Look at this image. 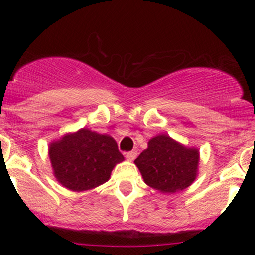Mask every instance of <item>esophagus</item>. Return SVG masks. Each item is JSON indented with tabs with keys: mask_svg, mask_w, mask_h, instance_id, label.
<instances>
[{
	"mask_svg": "<svg viewBox=\"0 0 255 255\" xmlns=\"http://www.w3.org/2000/svg\"><path fill=\"white\" fill-rule=\"evenodd\" d=\"M136 156H137V153L135 151H130V152H127V153H126V158H127L128 160H134L136 158Z\"/></svg>",
	"mask_w": 255,
	"mask_h": 255,
	"instance_id": "obj_1",
	"label": "esophagus"
}]
</instances>
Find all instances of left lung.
<instances>
[{
  "label": "left lung",
  "mask_w": 255,
  "mask_h": 255,
  "mask_svg": "<svg viewBox=\"0 0 255 255\" xmlns=\"http://www.w3.org/2000/svg\"><path fill=\"white\" fill-rule=\"evenodd\" d=\"M200 153L197 147H187L168 134L150 139L147 148L134 160L145 183L160 193L181 192L198 176Z\"/></svg>",
  "instance_id": "1"
}]
</instances>
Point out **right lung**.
I'll return each instance as SVG.
<instances>
[{"label":"right lung","mask_w":255,"mask_h":255,"mask_svg":"<svg viewBox=\"0 0 255 255\" xmlns=\"http://www.w3.org/2000/svg\"><path fill=\"white\" fill-rule=\"evenodd\" d=\"M52 174L73 192H84L107 182L125 158L114 137L87 128L67 133L49 145Z\"/></svg>","instance_id":"obj_1"}]
</instances>
